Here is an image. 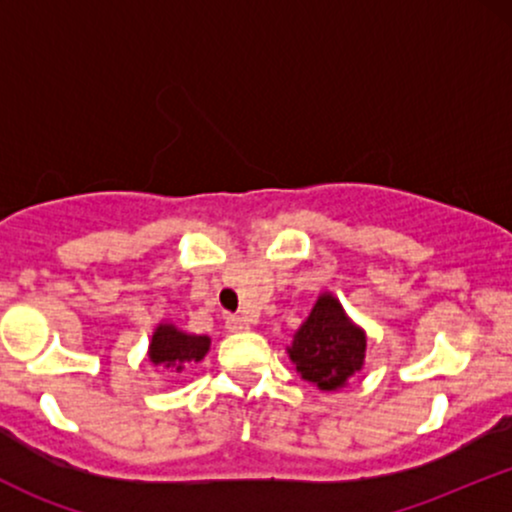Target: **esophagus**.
<instances>
[{
	"label": "esophagus",
	"mask_w": 512,
	"mask_h": 512,
	"mask_svg": "<svg viewBox=\"0 0 512 512\" xmlns=\"http://www.w3.org/2000/svg\"><path fill=\"white\" fill-rule=\"evenodd\" d=\"M226 330L228 332H245L250 330V320L243 315H228L226 317Z\"/></svg>",
	"instance_id": "esophagus-1"
}]
</instances>
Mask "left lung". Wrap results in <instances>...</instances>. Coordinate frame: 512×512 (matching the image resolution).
<instances>
[{"label":"left lung","instance_id":"8db88e82","mask_svg":"<svg viewBox=\"0 0 512 512\" xmlns=\"http://www.w3.org/2000/svg\"><path fill=\"white\" fill-rule=\"evenodd\" d=\"M286 351L305 383L332 392L363 368L366 332L349 320L332 293H322Z\"/></svg>","mask_w":512,"mask_h":512}]
</instances>
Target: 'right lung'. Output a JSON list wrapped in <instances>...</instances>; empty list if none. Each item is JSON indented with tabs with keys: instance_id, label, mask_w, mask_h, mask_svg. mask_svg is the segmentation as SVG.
Segmentation results:
<instances>
[{
	"instance_id": "add662e5",
	"label": "right lung",
	"mask_w": 512,
	"mask_h": 512,
	"mask_svg": "<svg viewBox=\"0 0 512 512\" xmlns=\"http://www.w3.org/2000/svg\"><path fill=\"white\" fill-rule=\"evenodd\" d=\"M211 339L202 334H187L175 325L156 327L154 337L149 344V361L158 368H168L173 373H182L187 363H197L207 356Z\"/></svg>"
}]
</instances>
